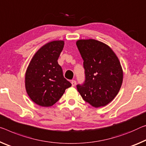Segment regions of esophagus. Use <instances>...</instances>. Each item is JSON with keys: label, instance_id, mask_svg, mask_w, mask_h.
<instances>
[{"label": "esophagus", "instance_id": "34e87169", "mask_svg": "<svg viewBox=\"0 0 146 146\" xmlns=\"http://www.w3.org/2000/svg\"><path fill=\"white\" fill-rule=\"evenodd\" d=\"M76 84H77V82H76L75 80H71V84H72V86H75Z\"/></svg>", "mask_w": 146, "mask_h": 146}]
</instances>
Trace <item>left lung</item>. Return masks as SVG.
Masks as SVG:
<instances>
[{"mask_svg": "<svg viewBox=\"0 0 146 146\" xmlns=\"http://www.w3.org/2000/svg\"><path fill=\"white\" fill-rule=\"evenodd\" d=\"M77 46L84 69L85 80L77 84L86 102L94 107L104 106L114 99L123 82V71L113 50L101 41L80 40Z\"/></svg>", "mask_w": 146, "mask_h": 146, "instance_id": "obj_1", "label": "left lung"}]
</instances>
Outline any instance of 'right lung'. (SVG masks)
<instances>
[{"mask_svg":"<svg viewBox=\"0 0 146 146\" xmlns=\"http://www.w3.org/2000/svg\"><path fill=\"white\" fill-rule=\"evenodd\" d=\"M64 41H53L40 48L34 54L25 75L28 95L37 105L50 106L63 96L71 84L64 77L58 59Z\"/></svg>","mask_w":146,"mask_h":146,"instance_id":"right-lung-1","label":"right lung"}]
</instances>
